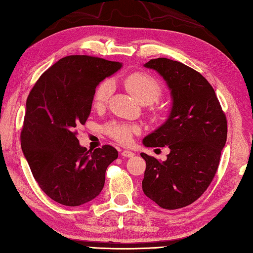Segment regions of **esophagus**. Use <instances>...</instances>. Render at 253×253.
I'll return each mask as SVG.
<instances>
[{"mask_svg":"<svg viewBox=\"0 0 253 253\" xmlns=\"http://www.w3.org/2000/svg\"><path fill=\"white\" fill-rule=\"evenodd\" d=\"M133 155H135V153L129 151V150H124V151L122 152L123 158H131V157H133Z\"/></svg>","mask_w":253,"mask_h":253,"instance_id":"obj_1","label":"esophagus"}]
</instances>
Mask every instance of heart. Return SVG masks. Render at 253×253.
Returning <instances> with one entry per match:
<instances>
[{
    "mask_svg": "<svg viewBox=\"0 0 253 253\" xmlns=\"http://www.w3.org/2000/svg\"><path fill=\"white\" fill-rule=\"evenodd\" d=\"M124 84L126 89L135 96L143 105L152 104L157 102L162 95V85L151 75L146 73H132L124 78ZM113 93V83L110 79L99 84L94 90L93 104L95 107L104 106L110 100ZM139 131V128L135 125L128 124H112L107 127L109 135L115 140L122 143H128L131 140L133 133Z\"/></svg>",
    "mask_w": 253,
    "mask_h": 253,
    "instance_id": "1",
    "label": "heart"
}]
</instances>
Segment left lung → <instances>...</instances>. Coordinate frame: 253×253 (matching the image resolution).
Instances as JSON below:
<instances>
[{
  "label": "left lung",
  "instance_id": "1",
  "mask_svg": "<svg viewBox=\"0 0 253 253\" xmlns=\"http://www.w3.org/2000/svg\"><path fill=\"white\" fill-rule=\"evenodd\" d=\"M144 67L163 77L173 102L168 120L142 141L170 150L163 162L141 153L147 163L142 190L161 208L180 209L201 197L215 176L226 143V116L212 85L195 69L165 57Z\"/></svg>",
  "mask_w": 253,
  "mask_h": 253
}]
</instances>
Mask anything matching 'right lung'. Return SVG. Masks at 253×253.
<instances>
[{
	"instance_id": "1",
	"label": "right lung",
	"mask_w": 253,
	"mask_h": 253,
	"mask_svg": "<svg viewBox=\"0 0 253 253\" xmlns=\"http://www.w3.org/2000/svg\"><path fill=\"white\" fill-rule=\"evenodd\" d=\"M121 68L100 57H63L41 75L27 99L21 150L42 191L63 206L99 196L107 166L118 157L107 144L87 151L75 128L88 120L96 85Z\"/></svg>"
}]
</instances>
